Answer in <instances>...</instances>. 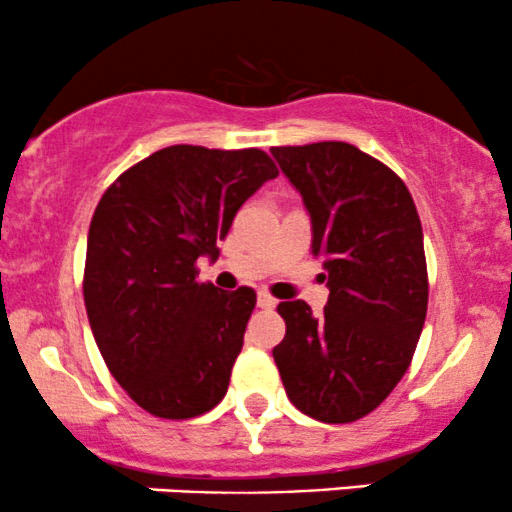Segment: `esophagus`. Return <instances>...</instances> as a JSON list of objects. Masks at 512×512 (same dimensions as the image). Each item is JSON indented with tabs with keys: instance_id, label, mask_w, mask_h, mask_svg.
<instances>
[{
	"instance_id": "esophagus-1",
	"label": "esophagus",
	"mask_w": 512,
	"mask_h": 512,
	"mask_svg": "<svg viewBox=\"0 0 512 512\" xmlns=\"http://www.w3.org/2000/svg\"><path fill=\"white\" fill-rule=\"evenodd\" d=\"M257 305H260V308H264V310H272L276 305V298L269 296L267 291H260V293H257Z\"/></svg>"
}]
</instances>
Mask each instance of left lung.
I'll return each instance as SVG.
<instances>
[{
	"instance_id": "left-lung-1",
	"label": "left lung",
	"mask_w": 512,
	"mask_h": 512,
	"mask_svg": "<svg viewBox=\"0 0 512 512\" xmlns=\"http://www.w3.org/2000/svg\"><path fill=\"white\" fill-rule=\"evenodd\" d=\"M272 156L301 192L330 289L317 317L305 301L276 305L286 322L276 368L293 407L349 424L395 390L416 351L428 305L424 231L407 185L356 146H274Z\"/></svg>"
}]
</instances>
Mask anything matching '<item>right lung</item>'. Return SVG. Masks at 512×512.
I'll list each match as a JSON object with an SVG mask.
<instances>
[{"label":"right lung","mask_w":512,"mask_h":512,"mask_svg":"<svg viewBox=\"0 0 512 512\" xmlns=\"http://www.w3.org/2000/svg\"><path fill=\"white\" fill-rule=\"evenodd\" d=\"M279 170L260 149L175 144L117 178L88 228L84 303L110 373L161 419L214 409L231 383L255 291L199 284L238 209Z\"/></svg>","instance_id":"right-lung-1"}]
</instances>
